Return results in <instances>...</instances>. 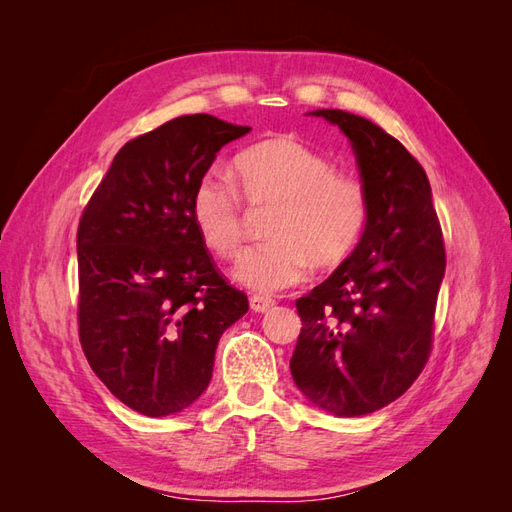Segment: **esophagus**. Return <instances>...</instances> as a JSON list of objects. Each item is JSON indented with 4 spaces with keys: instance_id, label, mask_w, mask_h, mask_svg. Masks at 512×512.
<instances>
[{
    "instance_id": "esophagus-1",
    "label": "esophagus",
    "mask_w": 512,
    "mask_h": 512,
    "mask_svg": "<svg viewBox=\"0 0 512 512\" xmlns=\"http://www.w3.org/2000/svg\"><path fill=\"white\" fill-rule=\"evenodd\" d=\"M273 305H275V301L271 297H262V294H254V297L250 299V307H252V312H256V314L269 312Z\"/></svg>"
}]
</instances>
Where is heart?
<instances>
[{
    "mask_svg": "<svg viewBox=\"0 0 512 512\" xmlns=\"http://www.w3.org/2000/svg\"><path fill=\"white\" fill-rule=\"evenodd\" d=\"M239 190L252 207H273L265 243L237 258L235 280L260 292L299 284L316 262L337 267L359 245L369 220L365 185L337 175L335 164L294 134H277L241 151L235 160ZM192 222L218 256H232L243 239V203L218 173L194 183Z\"/></svg>",
    "mask_w": 512,
    "mask_h": 512,
    "instance_id": "1",
    "label": "heart"
}]
</instances>
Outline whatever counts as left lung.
Instances as JSON below:
<instances>
[{
    "label": "left lung",
    "instance_id": "obj_1",
    "mask_svg": "<svg viewBox=\"0 0 512 512\" xmlns=\"http://www.w3.org/2000/svg\"><path fill=\"white\" fill-rule=\"evenodd\" d=\"M342 130L369 194L354 252L297 301L303 329L290 359L299 391L324 412L363 416L404 395L431 352L444 243L423 166L365 117L307 113Z\"/></svg>",
    "mask_w": 512,
    "mask_h": 512
}]
</instances>
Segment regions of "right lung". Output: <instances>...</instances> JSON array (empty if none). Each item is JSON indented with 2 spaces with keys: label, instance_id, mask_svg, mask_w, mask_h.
Returning <instances> with one entry per match:
<instances>
[{
  "label": "right lung",
  "instance_id": "add662e5",
  "mask_svg": "<svg viewBox=\"0 0 512 512\" xmlns=\"http://www.w3.org/2000/svg\"><path fill=\"white\" fill-rule=\"evenodd\" d=\"M250 130L205 113L170 119L119 149L83 211L81 346L106 389L145 416L205 393L222 333L250 307L215 271L190 211L194 183Z\"/></svg>",
  "mask_w": 512,
  "mask_h": 512
}]
</instances>
